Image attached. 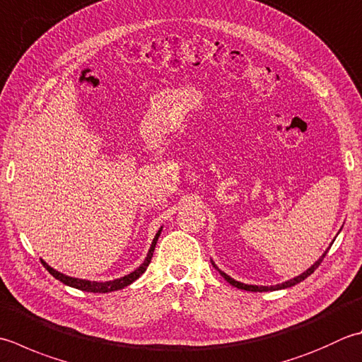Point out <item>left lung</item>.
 <instances>
[{
    "instance_id": "1",
    "label": "left lung",
    "mask_w": 362,
    "mask_h": 362,
    "mask_svg": "<svg viewBox=\"0 0 362 362\" xmlns=\"http://www.w3.org/2000/svg\"><path fill=\"white\" fill-rule=\"evenodd\" d=\"M331 245H332V242H331ZM329 250V247H328ZM328 250L325 251L320 257H318V260L315 262L314 265H310L306 272H303L301 274H298V276H295V278H292V279H288V281H286V282H281V284H276V286H252V284H245V282H240V281H235L233 278H230V276L228 274V273H224V272H221L219 270V268L215 265V262L211 260V265H214L216 270L219 272V274L223 276V278L229 282L230 286H233V287H237V288H242V290H247V292H273V290H281V288H288V287H293V286H296L298 284V282H301V281H304L308 278V276H310L313 274L317 268H318V265L322 264V260L325 259V256H327V252H328Z\"/></svg>"
}]
</instances>
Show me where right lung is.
<instances>
[{"label":"right lung","mask_w":362,"mask_h":362,"mask_svg":"<svg viewBox=\"0 0 362 362\" xmlns=\"http://www.w3.org/2000/svg\"><path fill=\"white\" fill-rule=\"evenodd\" d=\"M163 228H160V230L155 233V238L152 240V245L151 247H148V252L147 256L144 259L143 264H141L136 270H133L132 273L122 276V278H117V279H112V281H89V279H80V278H72V276H67L58 270H54L53 267H49L45 260H42V265H44L49 274H53V278H56L58 281H61L62 284H66L69 287H74V288H78V290H84V292H92V293H108V292H116V290H120L124 288L127 286H130L132 282L136 281L141 274H143L146 270L148 264H151L152 260V256H153V251H155V245H157L158 242V237L161 233Z\"/></svg>","instance_id":"right-lung-1"}]
</instances>
